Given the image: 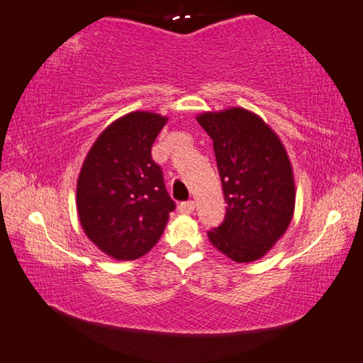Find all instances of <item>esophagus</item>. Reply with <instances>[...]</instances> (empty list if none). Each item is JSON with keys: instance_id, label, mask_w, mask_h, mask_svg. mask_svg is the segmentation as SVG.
<instances>
[{"instance_id": "34e87169", "label": "esophagus", "mask_w": 363, "mask_h": 363, "mask_svg": "<svg viewBox=\"0 0 363 363\" xmlns=\"http://www.w3.org/2000/svg\"><path fill=\"white\" fill-rule=\"evenodd\" d=\"M194 210H196V203H194V200H187V202L179 203V212L184 215H191Z\"/></svg>"}]
</instances>
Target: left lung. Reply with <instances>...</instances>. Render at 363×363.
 Wrapping results in <instances>:
<instances>
[{
    "instance_id": "obj_1",
    "label": "left lung",
    "mask_w": 363,
    "mask_h": 363,
    "mask_svg": "<svg viewBox=\"0 0 363 363\" xmlns=\"http://www.w3.org/2000/svg\"><path fill=\"white\" fill-rule=\"evenodd\" d=\"M197 122L213 140L226 216L208 240L235 262H252L272 250L295 210L294 169L279 135L257 113L230 107L203 112Z\"/></svg>"
}]
</instances>
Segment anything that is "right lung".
Segmentation results:
<instances>
[{
  "mask_svg": "<svg viewBox=\"0 0 363 363\" xmlns=\"http://www.w3.org/2000/svg\"><path fill=\"white\" fill-rule=\"evenodd\" d=\"M167 117L135 111L104 128L81 166L77 210L86 236L117 261H135L163 235L176 208L151 147Z\"/></svg>",
  "mask_w": 363,
  "mask_h": 363,
  "instance_id": "right-lung-1",
  "label": "right lung"
}]
</instances>
